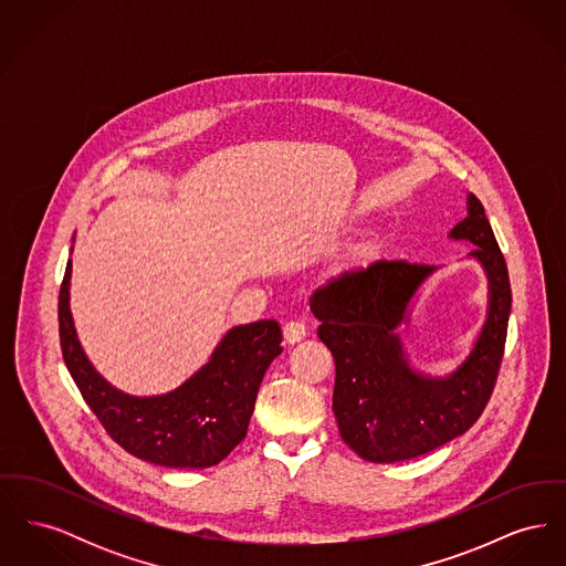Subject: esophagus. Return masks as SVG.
Segmentation results:
<instances>
[{"label":"esophagus","instance_id":"1","mask_svg":"<svg viewBox=\"0 0 566 566\" xmlns=\"http://www.w3.org/2000/svg\"><path fill=\"white\" fill-rule=\"evenodd\" d=\"M305 333H307V328H305L303 323L291 321V323L284 324V339H286V344H298L305 337Z\"/></svg>","mask_w":566,"mask_h":566}]
</instances>
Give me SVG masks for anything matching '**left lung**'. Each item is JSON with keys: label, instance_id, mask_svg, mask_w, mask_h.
I'll list each match as a JSON object with an SVG mask.
<instances>
[{"label": "left lung", "instance_id": "8db88e82", "mask_svg": "<svg viewBox=\"0 0 566 566\" xmlns=\"http://www.w3.org/2000/svg\"><path fill=\"white\" fill-rule=\"evenodd\" d=\"M467 210L450 238L478 245L469 256L482 263L490 298L484 328L454 374L413 371L397 335L409 301L434 268L376 261L333 277L312 296L318 337L335 358L339 434L369 462H399L441 448L478 422L494 390L512 312L510 271L475 195Z\"/></svg>", "mask_w": 566, "mask_h": 566}]
</instances>
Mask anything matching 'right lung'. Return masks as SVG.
Instances as JSON below:
<instances>
[{"instance_id":"1","label":"right lung","mask_w":566,"mask_h":566,"mask_svg":"<svg viewBox=\"0 0 566 566\" xmlns=\"http://www.w3.org/2000/svg\"><path fill=\"white\" fill-rule=\"evenodd\" d=\"M67 261L59 291V339L82 399L109 437L129 454L171 469L214 467L242 441L259 386L282 352L275 321L231 328L212 358L180 388L159 397H132L109 386L82 350L70 312Z\"/></svg>"}]
</instances>
